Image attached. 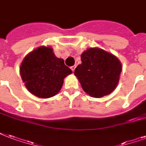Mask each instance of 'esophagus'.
I'll return each mask as SVG.
<instances>
[{
	"label": "esophagus",
	"mask_w": 146,
	"mask_h": 146,
	"mask_svg": "<svg viewBox=\"0 0 146 146\" xmlns=\"http://www.w3.org/2000/svg\"><path fill=\"white\" fill-rule=\"evenodd\" d=\"M76 67V65H74V66H72L70 67V69H71V70H72V71H73V72H74Z\"/></svg>",
	"instance_id": "1"
}]
</instances>
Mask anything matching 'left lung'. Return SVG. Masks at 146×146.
I'll return each mask as SVG.
<instances>
[{
	"mask_svg": "<svg viewBox=\"0 0 146 146\" xmlns=\"http://www.w3.org/2000/svg\"><path fill=\"white\" fill-rule=\"evenodd\" d=\"M81 61L74 74L88 95L101 98L116 89L122 71L117 57L103 49L91 48L82 52Z\"/></svg>",
	"mask_w": 146,
	"mask_h": 146,
	"instance_id": "8db88e82",
	"label": "left lung"
}]
</instances>
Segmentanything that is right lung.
<instances>
[{"label":"right lung","instance_id":"right-lung-1","mask_svg":"<svg viewBox=\"0 0 146 146\" xmlns=\"http://www.w3.org/2000/svg\"><path fill=\"white\" fill-rule=\"evenodd\" d=\"M19 73L29 92L48 98L59 92L64 79L72 70L64 64V60L55 56L52 48L41 46L25 57Z\"/></svg>","mask_w":146,"mask_h":146}]
</instances>
